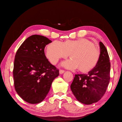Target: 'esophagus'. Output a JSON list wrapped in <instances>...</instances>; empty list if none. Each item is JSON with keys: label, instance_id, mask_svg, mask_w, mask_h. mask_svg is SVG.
Wrapping results in <instances>:
<instances>
[{"label": "esophagus", "instance_id": "34e87169", "mask_svg": "<svg viewBox=\"0 0 122 122\" xmlns=\"http://www.w3.org/2000/svg\"><path fill=\"white\" fill-rule=\"evenodd\" d=\"M59 72H60V74H63L64 72H65V70H60Z\"/></svg>", "mask_w": 122, "mask_h": 122}]
</instances>
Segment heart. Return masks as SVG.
<instances>
[{"instance_id": "heart-1", "label": "heart", "mask_w": 122, "mask_h": 122, "mask_svg": "<svg viewBox=\"0 0 122 122\" xmlns=\"http://www.w3.org/2000/svg\"><path fill=\"white\" fill-rule=\"evenodd\" d=\"M69 54L71 59L63 62L62 66L70 69L78 68L81 72L87 73L98 63L101 52L98 46L86 38L66 40L62 43L55 41L46 48V56L53 65Z\"/></svg>"}]
</instances>
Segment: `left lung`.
<instances>
[{
	"label": "left lung",
	"instance_id": "8db88e82",
	"mask_svg": "<svg viewBox=\"0 0 122 122\" xmlns=\"http://www.w3.org/2000/svg\"><path fill=\"white\" fill-rule=\"evenodd\" d=\"M101 55L98 63L87 74L75 75L71 90L80 102L85 105L97 102L105 94L110 81V62L105 46L100 42Z\"/></svg>",
	"mask_w": 122,
	"mask_h": 122
}]
</instances>
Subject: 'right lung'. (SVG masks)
<instances>
[{"instance_id":"1","label":"right lung","mask_w":122,"mask_h":122,"mask_svg":"<svg viewBox=\"0 0 122 122\" xmlns=\"http://www.w3.org/2000/svg\"><path fill=\"white\" fill-rule=\"evenodd\" d=\"M52 41L34 35L20 46L15 56L13 74L17 93L27 102L38 103L45 98L59 70L48 61L44 52Z\"/></svg>"}]
</instances>
